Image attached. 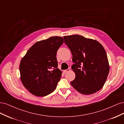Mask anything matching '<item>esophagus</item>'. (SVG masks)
<instances>
[{
    "mask_svg": "<svg viewBox=\"0 0 124 124\" xmlns=\"http://www.w3.org/2000/svg\"><path fill=\"white\" fill-rule=\"evenodd\" d=\"M70 70V68H68V69H66V70H64V72L66 73V72H69V71Z\"/></svg>",
    "mask_w": 124,
    "mask_h": 124,
    "instance_id": "esophagus-1",
    "label": "esophagus"
}]
</instances>
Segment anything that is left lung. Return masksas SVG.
<instances>
[{
  "label": "left lung",
  "instance_id": "1",
  "mask_svg": "<svg viewBox=\"0 0 124 124\" xmlns=\"http://www.w3.org/2000/svg\"><path fill=\"white\" fill-rule=\"evenodd\" d=\"M72 54L76 74L71 85L84 95H90L102 88L109 72V64L104 47L96 40L76 35L63 37Z\"/></svg>",
  "mask_w": 124,
  "mask_h": 124
}]
</instances>
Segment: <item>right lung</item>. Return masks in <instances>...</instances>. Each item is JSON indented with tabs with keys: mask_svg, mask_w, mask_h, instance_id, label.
Listing matches in <instances>:
<instances>
[{
	"mask_svg": "<svg viewBox=\"0 0 124 124\" xmlns=\"http://www.w3.org/2000/svg\"><path fill=\"white\" fill-rule=\"evenodd\" d=\"M63 43L61 37H52L39 41L29 48L20 65L21 80L32 94L43 97L50 94L61 80L57 50Z\"/></svg>",
	"mask_w": 124,
	"mask_h": 124,
	"instance_id": "1",
	"label": "right lung"
}]
</instances>
